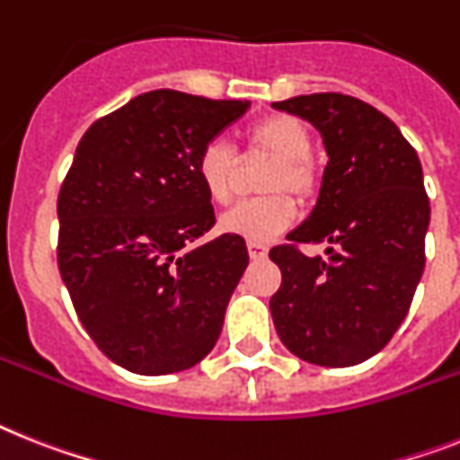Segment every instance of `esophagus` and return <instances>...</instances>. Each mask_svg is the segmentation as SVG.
I'll return each instance as SVG.
<instances>
[{"label":"esophagus","instance_id":"34e87169","mask_svg":"<svg viewBox=\"0 0 460 460\" xmlns=\"http://www.w3.org/2000/svg\"><path fill=\"white\" fill-rule=\"evenodd\" d=\"M248 250L252 260H266V254H269V248L264 243H248Z\"/></svg>","mask_w":460,"mask_h":460}]
</instances>
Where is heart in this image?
<instances>
[{"instance_id": "1", "label": "heart", "mask_w": 460, "mask_h": 460, "mask_svg": "<svg viewBox=\"0 0 460 460\" xmlns=\"http://www.w3.org/2000/svg\"><path fill=\"white\" fill-rule=\"evenodd\" d=\"M314 137L304 121L289 114H273L260 119L245 130V154H271L264 177L266 191H278L261 199L243 200L219 217V229L250 243H269L292 226L296 217L295 200L283 194L285 189L304 196L314 187V168L308 164ZM238 154L229 142L208 140L196 156V175L212 203H229L236 187Z\"/></svg>"}]
</instances>
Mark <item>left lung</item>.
<instances>
[{
  "label": "left lung",
  "mask_w": 460,
  "mask_h": 460,
  "mask_svg": "<svg viewBox=\"0 0 460 460\" xmlns=\"http://www.w3.org/2000/svg\"><path fill=\"white\" fill-rule=\"evenodd\" d=\"M323 137L327 165L314 210L288 234L327 243L306 257L296 245L269 252L283 283L273 325L289 353L320 367H350L391 341L426 266L430 203L414 146L391 119L341 93L273 102Z\"/></svg>",
  "instance_id": "left-lung-1"
}]
</instances>
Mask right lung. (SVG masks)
<instances>
[{
  "label": "right lung",
  "instance_id": "right-lung-1",
  "mask_svg": "<svg viewBox=\"0 0 460 460\" xmlns=\"http://www.w3.org/2000/svg\"><path fill=\"white\" fill-rule=\"evenodd\" d=\"M248 107L161 88L98 119L76 146L58 196V269L119 367L182 372L217 343L248 248L231 234L199 245L215 210L196 156Z\"/></svg>",
  "mask_w": 460,
  "mask_h": 460
}]
</instances>
